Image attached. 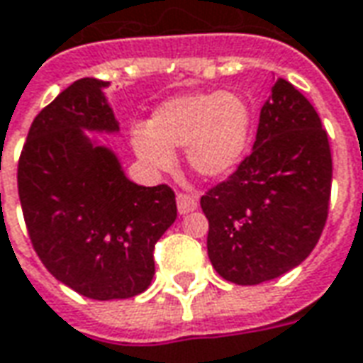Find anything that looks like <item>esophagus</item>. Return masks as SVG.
I'll return each mask as SVG.
<instances>
[{
  "label": "esophagus",
  "mask_w": 363,
  "mask_h": 363,
  "mask_svg": "<svg viewBox=\"0 0 363 363\" xmlns=\"http://www.w3.org/2000/svg\"><path fill=\"white\" fill-rule=\"evenodd\" d=\"M196 206H199V202H196V199L192 194H186V192H179L177 194V208H179L181 214H189L192 210H196Z\"/></svg>",
  "instance_id": "34e87169"
}]
</instances>
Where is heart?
<instances>
[{"label":"heart","mask_w":363,"mask_h":363,"mask_svg":"<svg viewBox=\"0 0 363 363\" xmlns=\"http://www.w3.org/2000/svg\"><path fill=\"white\" fill-rule=\"evenodd\" d=\"M252 106L224 90L171 98L153 113L149 128L133 131V149L151 169L173 167V149H186V163L202 179L234 171L250 145Z\"/></svg>","instance_id":"1"}]
</instances>
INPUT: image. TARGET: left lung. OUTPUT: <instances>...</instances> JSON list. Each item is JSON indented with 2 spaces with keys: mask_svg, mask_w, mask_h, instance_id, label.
Returning <instances> with one entry per match:
<instances>
[{
  "mask_svg": "<svg viewBox=\"0 0 363 363\" xmlns=\"http://www.w3.org/2000/svg\"><path fill=\"white\" fill-rule=\"evenodd\" d=\"M330 186L326 129L313 104L277 78L252 153L200 199L214 269L235 285H259L301 265L323 234Z\"/></svg>",
  "mask_w": 363,
  "mask_h": 363,
  "instance_id": "8db88e82",
  "label": "left lung"
}]
</instances>
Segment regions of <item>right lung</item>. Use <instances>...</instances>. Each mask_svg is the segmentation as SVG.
<instances>
[{
    "instance_id": "obj_1",
    "label": "right lung",
    "mask_w": 363,
    "mask_h": 363,
    "mask_svg": "<svg viewBox=\"0 0 363 363\" xmlns=\"http://www.w3.org/2000/svg\"><path fill=\"white\" fill-rule=\"evenodd\" d=\"M106 86L80 78L43 108L17 167L33 250L50 275L96 301L143 293L155 275V243L177 220L171 186L131 182L118 157L84 135L120 129Z\"/></svg>"
}]
</instances>
